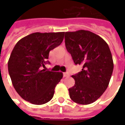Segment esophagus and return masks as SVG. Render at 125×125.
<instances>
[{"label":"esophagus","mask_w":125,"mask_h":125,"mask_svg":"<svg viewBox=\"0 0 125 125\" xmlns=\"http://www.w3.org/2000/svg\"><path fill=\"white\" fill-rule=\"evenodd\" d=\"M69 76H70V74H69L68 72H64V73H63V76H64V77H68Z\"/></svg>","instance_id":"esophagus-1"}]
</instances>
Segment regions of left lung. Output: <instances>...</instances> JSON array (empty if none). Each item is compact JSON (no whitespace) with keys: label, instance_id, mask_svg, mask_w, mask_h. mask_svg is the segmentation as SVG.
Returning a JSON list of instances; mask_svg holds the SVG:
<instances>
[{"label":"left lung","instance_id":"8db88e82","mask_svg":"<svg viewBox=\"0 0 125 125\" xmlns=\"http://www.w3.org/2000/svg\"><path fill=\"white\" fill-rule=\"evenodd\" d=\"M65 40L75 65L83 66L82 71L72 76L75 84L69 89L70 98L83 105L93 103L106 90L113 73L108 45L101 37L84 30L66 32Z\"/></svg>","mask_w":125,"mask_h":125}]
</instances>
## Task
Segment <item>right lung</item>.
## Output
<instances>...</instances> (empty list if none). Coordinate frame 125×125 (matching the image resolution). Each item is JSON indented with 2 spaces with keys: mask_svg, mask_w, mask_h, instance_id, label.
<instances>
[{
  "mask_svg": "<svg viewBox=\"0 0 125 125\" xmlns=\"http://www.w3.org/2000/svg\"><path fill=\"white\" fill-rule=\"evenodd\" d=\"M64 32H35L16 44L8 60V72L17 93L30 103L41 105L53 98L62 72L44 68L51 50L64 39Z\"/></svg>",
  "mask_w": 125,
  "mask_h": 125,
  "instance_id": "1",
  "label": "right lung"
}]
</instances>
